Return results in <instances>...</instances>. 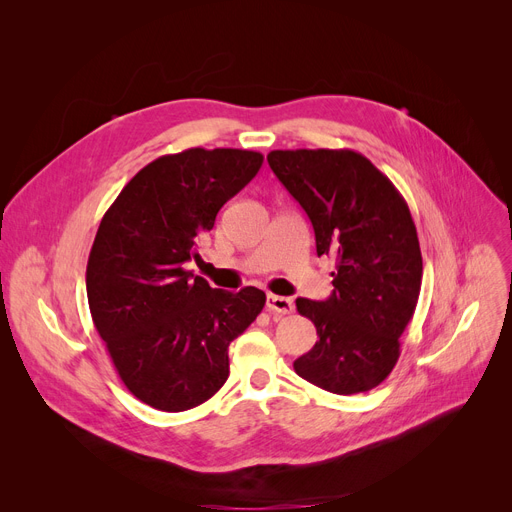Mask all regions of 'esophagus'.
Masks as SVG:
<instances>
[{
  "label": "esophagus",
  "mask_w": 512,
  "mask_h": 512,
  "mask_svg": "<svg viewBox=\"0 0 512 512\" xmlns=\"http://www.w3.org/2000/svg\"><path fill=\"white\" fill-rule=\"evenodd\" d=\"M267 311L270 313H278V315H286L294 311V301L288 297H278V294H267V303H265Z\"/></svg>",
  "instance_id": "obj_1"
}]
</instances>
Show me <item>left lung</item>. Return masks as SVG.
Returning <instances> with one entry per match:
<instances>
[{"instance_id": "obj_1", "label": "left lung", "mask_w": 512, "mask_h": 512, "mask_svg": "<svg viewBox=\"0 0 512 512\" xmlns=\"http://www.w3.org/2000/svg\"><path fill=\"white\" fill-rule=\"evenodd\" d=\"M267 164L309 215L317 257L332 255L326 301L297 299L319 340L294 371L334 394L380 386L400 357L415 313L423 261L407 201L351 149L272 151Z\"/></svg>"}]
</instances>
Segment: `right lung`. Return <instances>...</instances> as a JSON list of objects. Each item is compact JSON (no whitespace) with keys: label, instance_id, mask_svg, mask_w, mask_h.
Wrapping results in <instances>:
<instances>
[{"label":"right lung","instance_id":"right-lung-1","mask_svg":"<svg viewBox=\"0 0 512 512\" xmlns=\"http://www.w3.org/2000/svg\"><path fill=\"white\" fill-rule=\"evenodd\" d=\"M245 149H186L151 161L105 211L87 263L93 324L124 386L145 405L180 413L228 380V346L265 292L211 288L186 263L215 215L259 172Z\"/></svg>","mask_w":512,"mask_h":512}]
</instances>
